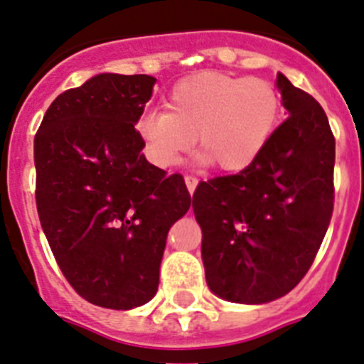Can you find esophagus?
<instances>
[{
	"mask_svg": "<svg viewBox=\"0 0 364 364\" xmlns=\"http://www.w3.org/2000/svg\"><path fill=\"white\" fill-rule=\"evenodd\" d=\"M185 183H186V188H188L190 194H194L196 186H198V178H196V176H192V174H186L185 176Z\"/></svg>",
	"mask_w": 364,
	"mask_h": 364,
	"instance_id": "1",
	"label": "esophagus"
}]
</instances>
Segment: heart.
I'll list each match as a JSON object with an SVG mask.
<instances>
[{
	"label": "heart",
	"instance_id": "obj_1",
	"mask_svg": "<svg viewBox=\"0 0 364 364\" xmlns=\"http://www.w3.org/2000/svg\"><path fill=\"white\" fill-rule=\"evenodd\" d=\"M281 96L261 77L201 72L176 83L166 112L141 114L136 130L150 161L170 166L192 146L221 172H241L259 158L279 125Z\"/></svg>",
	"mask_w": 364,
	"mask_h": 364
}]
</instances>
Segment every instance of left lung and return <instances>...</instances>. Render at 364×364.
Returning <instances> with one entry per match:
<instances>
[{"label":"left lung","mask_w":364,"mask_h":364,"mask_svg":"<svg viewBox=\"0 0 364 364\" xmlns=\"http://www.w3.org/2000/svg\"><path fill=\"white\" fill-rule=\"evenodd\" d=\"M288 117L248 168L201 181L192 208L206 284L232 303L283 297L312 267L333 210L336 139L325 110L277 74Z\"/></svg>","instance_id":"1"}]
</instances>
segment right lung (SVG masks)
Wrapping results in <instances>:
<instances>
[{
    "instance_id": "add662e5",
    "label": "right lung",
    "mask_w": 364,
    "mask_h": 364,
    "mask_svg": "<svg viewBox=\"0 0 364 364\" xmlns=\"http://www.w3.org/2000/svg\"><path fill=\"white\" fill-rule=\"evenodd\" d=\"M156 77L97 74L48 107L34 137L36 205L50 250L88 303H149L170 227L190 208L181 174L141 154L136 123Z\"/></svg>"
}]
</instances>
